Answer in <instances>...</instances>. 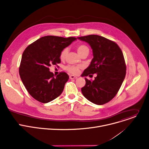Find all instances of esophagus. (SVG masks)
<instances>
[{
	"label": "esophagus",
	"mask_w": 149,
	"mask_h": 149,
	"mask_svg": "<svg viewBox=\"0 0 149 149\" xmlns=\"http://www.w3.org/2000/svg\"><path fill=\"white\" fill-rule=\"evenodd\" d=\"M69 77H70V79H73L77 78V76H74V75H70V76H69Z\"/></svg>",
	"instance_id": "esophagus-1"
}]
</instances>
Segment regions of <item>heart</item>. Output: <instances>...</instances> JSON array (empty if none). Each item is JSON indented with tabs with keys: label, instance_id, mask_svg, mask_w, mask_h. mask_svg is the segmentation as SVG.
<instances>
[{
	"label": "heart",
	"instance_id": "obj_1",
	"mask_svg": "<svg viewBox=\"0 0 149 149\" xmlns=\"http://www.w3.org/2000/svg\"><path fill=\"white\" fill-rule=\"evenodd\" d=\"M77 52L80 56H82L85 54H89V49L88 46L85 44H80L77 46ZM68 49L67 48H64L63 50L61 52L60 54V58L61 60H64L68 54ZM80 66L78 65H68L66 67L65 69L67 70L69 72L71 73L72 74H76L79 72V70L80 69Z\"/></svg>",
	"mask_w": 149,
	"mask_h": 149
}]
</instances>
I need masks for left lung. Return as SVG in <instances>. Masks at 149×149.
Masks as SVG:
<instances>
[{
	"label": "left lung",
	"instance_id": "left-lung-1",
	"mask_svg": "<svg viewBox=\"0 0 149 149\" xmlns=\"http://www.w3.org/2000/svg\"><path fill=\"white\" fill-rule=\"evenodd\" d=\"M91 47L93 58L82 75L96 73L93 81L85 77L82 94L91 102L105 104L118 93L126 74V65L121 48L115 42L97 35L77 37Z\"/></svg>",
	"mask_w": 149,
	"mask_h": 149
}]
</instances>
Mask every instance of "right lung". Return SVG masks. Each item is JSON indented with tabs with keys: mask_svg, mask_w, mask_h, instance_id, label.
I'll list each match as a JSON object with an SVG mask.
<instances>
[{
	"mask_svg": "<svg viewBox=\"0 0 149 149\" xmlns=\"http://www.w3.org/2000/svg\"><path fill=\"white\" fill-rule=\"evenodd\" d=\"M76 40L74 37L45 36L25 48L19 73L27 91L37 101L48 103L61 94L69 76L60 72L54 77L49 67L60 63L61 52Z\"/></svg>",
	"mask_w": 149,
	"mask_h": 149,
	"instance_id": "add662e5",
	"label": "right lung"
}]
</instances>
